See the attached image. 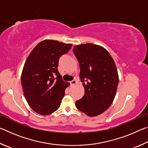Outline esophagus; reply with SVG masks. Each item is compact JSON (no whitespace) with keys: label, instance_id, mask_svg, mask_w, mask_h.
I'll return each mask as SVG.
<instances>
[{"label":"esophagus","instance_id":"34e87169","mask_svg":"<svg viewBox=\"0 0 148 148\" xmlns=\"http://www.w3.org/2000/svg\"><path fill=\"white\" fill-rule=\"evenodd\" d=\"M77 84V82L76 81V80H72V81L71 82V84L72 85V86H74V85H76Z\"/></svg>","mask_w":148,"mask_h":148}]
</instances>
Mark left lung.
Returning <instances> with one entry per match:
<instances>
[{
    "label": "left lung",
    "mask_w": 148,
    "mask_h": 148,
    "mask_svg": "<svg viewBox=\"0 0 148 148\" xmlns=\"http://www.w3.org/2000/svg\"><path fill=\"white\" fill-rule=\"evenodd\" d=\"M73 51L85 89L84 96L76 102V106L87 116H97L108 108L116 96L119 82L116 64L109 52L99 45H76Z\"/></svg>",
    "instance_id": "1"
}]
</instances>
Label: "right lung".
<instances>
[{
    "label": "right lung",
    "instance_id": "obj_1",
    "mask_svg": "<svg viewBox=\"0 0 148 148\" xmlns=\"http://www.w3.org/2000/svg\"><path fill=\"white\" fill-rule=\"evenodd\" d=\"M72 46L54 40H44L34 47L26 59L21 85L27 102L36 113L47 116L61 105L70 83L62 79L57 70L59 59Z\"/></svg>",
    "mask_w": 148,
    "mask_h": 148
}]
</instances>
